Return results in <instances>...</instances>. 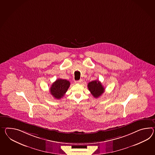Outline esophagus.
<instances>
[{
  "label": "esophagus",
  "instance_id": "esophagus-1",
  "mask_svg": "<svg viewBox=\"0 0 155 155\" xmlns=\"http://www.w3.org/2000/svg\"><path fill=\"white\" fill-rule=\"evenodd\" d=\"M82 81H82V79H80L79 81H75V83H81L82 82Z\"/></svg>",
  "mask_w": 155,
  "mask_h": 155
}]
</instances>
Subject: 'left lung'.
Returning <instances> with one entry per match:
<instances>
[{
	"label": "left lung",
	"instance_id": "8db88e82",
	"mask_svg": "<svg viewBox=\"0 0 155 155\" xmlns=\"http://www.w3.org/2000/svg\"><path fill=\"white\" fill-rule=\"evenodd\" d=\"M87 86L91 94L95 98L99 97L105 91L104 87L102 86V84L98 80H95L89 82Z\"/></svg>",
	"mask_w": 155,
	"mask_h": 155
}]
</instances>
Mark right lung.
Masks as SVG:
<instances>
[{
	"label": "right lung",
	"mask_w": 155,
	"mask_h": 155,
	"mask_svg": "<svg viewBox=\"0 0 155 155\" xmlns=\"http://www.w3.org/2000/svg\"><path fill=\"white\" fill-rule=\"evenodd\" d=\"M70 82L66 79H58L52 84L50 88V94L54 97L61 99L68 90Z\"/></svg>",
	"instance_id": "add662e5"
}]
</instances>
